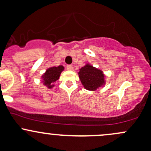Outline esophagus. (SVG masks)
<instances>
[{"label": "esophagus", "instance_id": "esophagus-1", "mask_svg": "<svg viewBox=\"0 0 151 151\" xmlns=\"http://www.w3.org/2000/svg\"><path fill=\"white\" fill-rule=\"evenodd\" d=\"M66 68H67L68 70H73V65H67Z\"/></svg>", "mask_w": 151, "mask_h": 151}]
</instances>
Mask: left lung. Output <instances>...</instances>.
<instances>
[{
  "label": "left lung",
  "instance_id": "obj_1",
  "mask_svg": "<svg viewBox=\"0 0 151 151\" xmlns=\"http://www.w3.org/2000/svg\"><path fill=\"white\" fill-rule=\"evenodd\" d=\"M78 76L82 85L88 91H96L106 83L103 71L88 63L79 70Z\"/></svg>",
  "mask_w": 151,
  "mask_h": 151
}]
</instances>
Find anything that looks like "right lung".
I'll return each instance as SVG.
<instances>
[{
	"label": "right lung",
	"mask_w": 151,
	"mask_h": 151,
	"mask_svg": "<svg viewBox=\"0 0 151 151\" xmlns=\"http://www.w3.org/2000/svg\"><path fill=\"white\" fill-rule=\"evenodd\" d=\"M64 70V67L63 65H59L58 67H51L47 69L46 72L42 76L43 84L46 86L48 88H52L54 85L53 83L57 81L60 78L62 71Z\"/></svg>",
	"instance_id": "1"
}]
</instances>
